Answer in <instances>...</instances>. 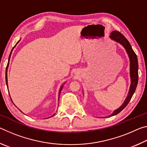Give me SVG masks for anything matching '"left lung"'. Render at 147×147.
Masks as SVG:
<instances>
[{
  "instance_id": "left-lung-1",
  "label": "left lung",
  "mask_w": 147,
  "mask_h": 147,
  "mask_svg": "<svg viewBox=\"0 0 147 147\" xmlns=\"http://www.w3.org/2000/svg\"><path fill=\"white\" fill-rule=\"evenodd\" d=\"M110 38L120 43L121 45H123V47L126 50V52L128 54L129 58L130 60V76H131V86L130 88V91L128 94L127 98H126L125 101L123 103L120 108L114 111V112L111 114L110 116L115 115L119 113H120L123 109L127 106L129 102L131 100L132 97L134 92L136 91L137 85L138 82V61L137 55L135 53V52L133 51L132 48L130 45L129 41L127 40L123 34L117 31H113L112 33L109 36Z\"/></svg>"
}]
</instances>
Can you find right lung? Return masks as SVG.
I'll return each mask as SVG.
<instances>
[{
  "instance_id": "right-lung-1",
  "label": "right lung",
  "mask_w": 147,
  "mask_h": 147,
  "mask_svg": "<svg viewBox=\"0 0 147 147\" xmlns=\"http://www.w3.org/2000/svg\"><path fill=\"white\" fill-rule=\"evenodd\" d=\"M18 41V42H19ZM18 42H17V43H18ZM14 48V47H13ZM11 52H12V50H11V53H10V54H9V58H10V55H11ZM8 65H9V61H8V65H7V66H6V85L8 86V84H7V82H8V80H7V69H8ZM61 89H62V87L61 88V89H60V91H61ZM60 91H59V93H60Z\"/></svg>"
}]
</instances>
